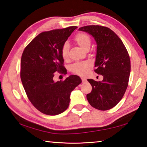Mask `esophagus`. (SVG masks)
<instances>
[{"mask_svg":"<svg viewBox=\"0 0 147 147\" xmlns=\"http://www.w3.org/2000/svg\"><path fill=\"white\" fill-rule=\"evenodd\" d=\"M82 82H87V78H82Z\"/></svg>","mask_w":147,"mask_h":147,"instance_id":"1","label":"esophagus"}]
</instances>
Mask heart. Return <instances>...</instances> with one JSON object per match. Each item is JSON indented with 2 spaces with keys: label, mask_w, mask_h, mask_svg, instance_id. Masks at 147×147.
<instances>
[{
  "label": "heart",
  "mask_w": 147,
  "mask_h": 147,
  "mask_svg": "<svg viewBox=\"0 0 147 147\" xmlns=\"http://www.w3.org/2000/svg\"><path fill=\"white\" fill-rule=\"evenodd\" d=\"M74 40L83 50H86L87 49L90 48L91 39L87 34L82 32L77 34L74 37ZM69 49V45L67 42H65L61 49V55L64 59L67 58ZM90 65L91 63L89 61L76 62L71 66V71L73 73L79 75H85L87 73Z\"/></svg>",
  "instance_id": "heart-1"
}]
</instances>
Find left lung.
<instances>
[{
    "label": "left lung",
    "instance_id": "8db88e82",
    "mask_svg": "<svg viewBox=\"0 0 147 147\" xmlns=\"http://www.w3.org/2000/svg\"><path fill=\"white\" fill-rule=\"evenodd\" d=\"M78 30L92 36L97 45L95 72L103 76L101 82L88 79L92 90L87 95L88 102L99 110L115 106L124 95L131 72L129 55L119 36L108 27L88 25Z\"/></svg>",
    "mask_w": 147,
    "mask_h": 147
}]
</instances>
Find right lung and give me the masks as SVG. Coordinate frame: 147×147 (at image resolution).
<instances>
[{
    "label": "right lung",
    "instance_id": "1",
    "mask_svg": "<svg viewBox=\"0 0 147 147\" xmlns=\"http://www.w3.org/2000/svg\"><path fill=\"white\" fill-rule=\"evenodd\" d=\"M77 28L72 26L43 32L23 52L20 72L23 86L32 104L44 114L57 115L67 110L71 92L82 83L76 75H71L63 82L53 81L55 72L66 73L61 49Z\"/></svg>",
    "mask_w": 147,
    "mask_h": 147
}]
</instances>
